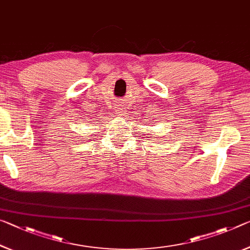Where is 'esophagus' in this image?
<instances>
[{
    "mask_svg": "<svg viewBox=\"0 0 250 250\" xmlns=\"http://www.w3.org/2000/svg\"><path fill=\"white\" fill-rule=\"evenodd\" d=\"M125 104H119L118 106L116 108V114L119 117H122L125 114Z\"/></svg>",
    "mask_w": 250,
    "mask_h": 250,
    "instance_id": "1",
    "label": "esophagus"
}]
</instances>
